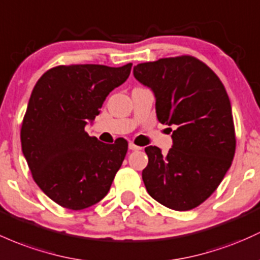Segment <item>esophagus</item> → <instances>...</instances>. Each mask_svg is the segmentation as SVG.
Segmentation results:
<instances>
[{
	"mask_svg": "<svg viewBox=\"0 0 260 260\" xmlns=\"http://www.w3.org/2000/svg\"><path fill=\"white\" fill-rule=\"evenodd\" d=\"M128 147H129V149H131V150H141V149H142L141 147H138V145H136L135 143H132V142H131V143H129V145H128Z\"/></svg>",
	"mask_w": 260,
	"mask_h": 260,
	"instance_id": "esophagus-1",
	"label": "esophagus"
}]
</instances>
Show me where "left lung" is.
Returning <instances> with one entry per match:
<instances>
[{
  "label": "left lung",
  "instance_id": "left-lung-1",
  "mask_svg": "<svg viewBox=\"0 0 260 260\" xmlns=\"http://www.w3.org/2000/svg\"><path fill=\"white\" fill-rule=\"evenodd\" d=\"M133 74L153 90L159 122L176 127L168 154L153 145L145 148V189L172 210L195 209L215 192L235 156L226 88L205 62L191 55L142 62Z\"/></svg>",
  "mask_w": 260,
  "mask_h": 260
}]
</instances>
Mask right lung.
<instances>
[{
	"instance_id": "right-lung-1",
	"label": "right lung",
	"mask_w": 260,
	"mask_h": 260,
	"mask_svg": "<svg viewBox=\"0 0 260 260\" xmlns=\"http://www.w3.org/2000/svg\"><path fill=\"white\" fill-rule=\"evenodd\" d=\"M131 69L132 62L119 68L59 65L37 81L22 122V152L33 180L61 207L84 210L107 195L128 142L102 143L85 132V125Z\"/></svg>"
}]
</instances>
